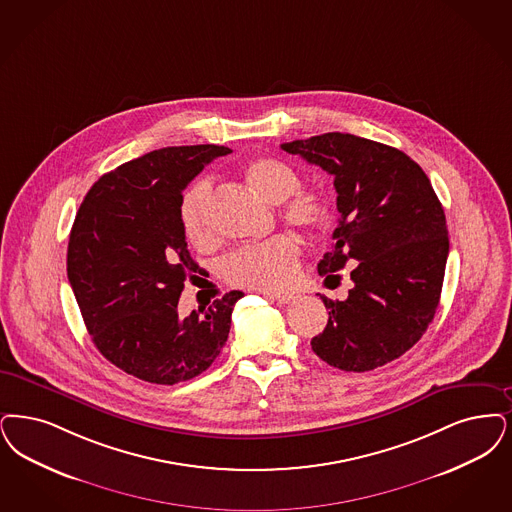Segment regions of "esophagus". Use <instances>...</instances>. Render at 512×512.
<instances>
[{"label":"esophagus","instance_id":"obj_1","mask_svg":"<svg viewBox=\"0 0 512 512\" xmlns=\"http://www.w3.org/2000/svg\"><path fill=\"white\" fill-rule=\"evenodd\" d=\"M268 297H272V299H276L280 305H289V303H295V301H299L301 299V295L299 293H291V291H282V293H266Z\"/></svg>","mask_w":512,"mask_h":512}]
</instances>
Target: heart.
<instances>
[{"label": "heart", "mask_w": 512, "mask_h": 512, "mask_svg": "<svg viewBox=\"0 0 512 512\" xmlns=\"http://www.w3.org/2000/svg\"><path fill=\"white\" fill-rule=\"evenodd\" d=\"M249 184L266 202L280 204L284 199V219L289 225L316 230L328 219L326 200L307 188H299V173L276 158H255L246 167ZM211 194L213 184L202 179L194 184L181 202V225L192 246L211 240ZM299 270V247L287 236H274L263 244L244 246L223 261L226 278L238 286L276 291L293 282Z\"/></svg>", "instance_id": "1"}]
</instances>
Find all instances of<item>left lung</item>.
Here are the masks:
<instances>
[{
	"label": "left lung",
	"instance_id": "8db88e82",
	"mask_svg": "<svg viewBox=\"0 0 512 512\" xmlns=\"http://www.w3.org/2000/svg\"><path fill=\"white\" fill-rule=\"evenodd\" d=\"M333 175L339 225L320 276L350 265L352 289L331 301L312 350L333 368L369 371L400 358L429 328L450 251L446 215L429 177L408 154L350 133L282 144Z\"/></svg>",
	"mask_w": 512,
	"mask_h": 512
}]
</instances>
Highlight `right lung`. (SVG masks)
<instances>
[{
	"mask_svg": "<svg viewBox=\"0 0 512 512\" xmlns=\"http://www.w3.org/2000/svg\"><path fill=\"white\" fill-rule=\"evenodd\" d=\"M217 144L167 146L125 162L91 186L70 232L66 272L85 328L108 362L156 385L188 381L228 339L242 291L179 314L184 282L202 268L186 249L183 190Z\"/></svg>",
	"mask_w": 512,
	"mask_h": 512,
	"instance_id": "add662e5",
	"label": "right lung"
}]
</instances>
